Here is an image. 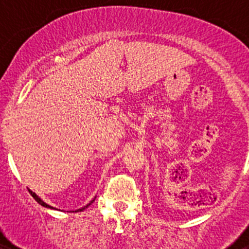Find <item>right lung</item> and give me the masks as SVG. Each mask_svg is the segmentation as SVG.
<instances>
[{
    "label": "right lung",
    "instance_id": "add662e5",
    "mask_svg": "<svg viewBox=\"0 0 249 249\" xmlns=\"http://www.w3.org/2000/svg\"><path fill=\"white\" fill-rule=\"evenodd\" d=\"M30 193H31V196H32V197H34V198H35V199H36V201H37V202H38V203H39V204H41V206H43V207H48V208H52V207H51V206H48V204H47V203H45V202H43V201H42V199L39 198V197H38V196H37V195H36V193H34V192H32V191H30ZM91 203H93V201H92V202H91ZM91 203H89V204H87V206L82 207V208H81V210H77V211H76V212H81V211H83V210H85V208H87V207H89V204H91Z\"/></svg>",
    "mask_w": 249,
    "mask_h": 249
}]
</instances>
